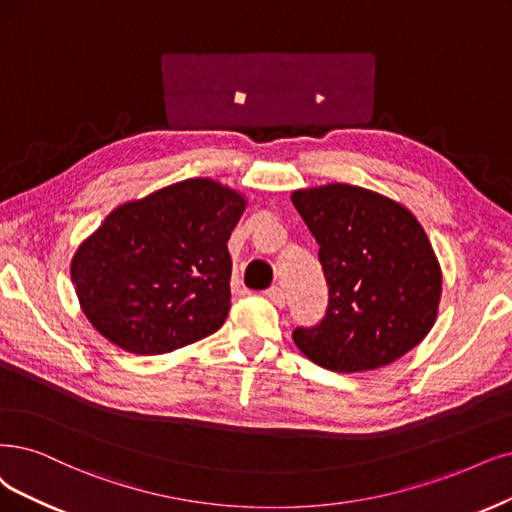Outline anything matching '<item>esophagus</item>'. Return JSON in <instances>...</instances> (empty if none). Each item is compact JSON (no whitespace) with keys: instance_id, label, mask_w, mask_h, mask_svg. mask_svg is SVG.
Wrapping results in <instances>:
<instances>
[{"instance_id":"34e87169","label":"esophagus","mask_w":512,"mask_h":512,"mask_svg":"<svg viewBox=\"0 0 512 512\" xmlns=\"http://www.w3.org/2000/svg\"><path fill=\"white\" fill-rule=\"evenodd\" d=\"M266 295H268V299L272 301L274 306H278V308H285V306H287V293L282 291L280 287H270V289L266 291Z\"/></svg>"}]
</instances>
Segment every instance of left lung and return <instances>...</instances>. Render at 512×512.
<instances>
[{"instance_id": "obj_1", "label": "left lung", "mask_w": 512, "mask_h": 512, "mask_svg": "<svg viewBox=\"0 0 512 512\" xmlns=\"http://www.w3.org/2000/svg\"><path fill=\"white\" fill-rule=\"evenodd\" d=\"M291 200L318 242L329 306L293 342L337 373L390 365L437 320L441 266L420 221L382 194L348 183L297 189Z\"/></svg>"}]
</instances>
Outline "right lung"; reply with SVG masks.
Returning <instances> with one entry per match:
<instances>
[{
    "mask_svg": "<svg viewBox=\"0 0 512 512\" xmlns=\"http://www.w3.org/2000/svg\"><path fill=\"white\" fill-rule=\"evenodd\" d=\"M244 208L240 192L206 177L113 208L71 259L90 325L143 356L215 333L230 312L227 240Z\"/></svg>",
    "mask_w": 512,
    "mask_h": 512,
    "instance_id": "1",
    "label": "right lung"
}]
</instances>
